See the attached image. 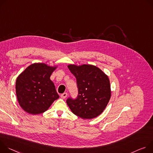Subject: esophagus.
Masks as SVG:
<instances>
[{
  "mask_svg": "<svg viewBox=\"0 0 153 153\" xmlns=\"http://www.w3.org/2000/svg\"><path fill=\"white\" fill-rule=\"evenodd\" d=\"M67 93H63L61 95V98H62V99L65 98L67 97Z\"/></svg>",
  "mask_w": 153,
  "mask_h": 153,
  "instance_id": "esophagus-1",
  "label": "esophagus"
}]
</instances>
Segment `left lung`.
Returning <instances> with one entry per match:
<instances>
[{
	"label": "left lung",
	"instance_id": "1",
	"mask_svg": "<svg viewBox=\"0 0 153 153\" xmlns=\"http://www.w3.org/2000/svg\"><path fill=\"white\" fill-rule=\"evenodd\" d=\"M76 79L78 95L69 98L67 104L72 112L83 119H92L103 112L111 95L108 76L98 67L90 64L68 65Z\"/></svg>",
	"mask_w": 153,
	"mask_h": 153
}]
</instances>
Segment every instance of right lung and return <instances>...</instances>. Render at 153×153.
Instances as JSON below:
<instances>
[{"label": "right lung", "mask_w": 153, "mask_h": 153, "mask_svg": "<svg viewBox=\"0 0 153 153\" xmlns=\"http://www.w3.org/2000/svg\"><path fill=\"white\" fill-rule=\"evenodd\" d=\"M56 69V66L34 63L17 78V98L25 112L33 115L43 113L59 97L54 83L50 78Z\"/></svg>", "instance_id": "1"}]
</instances>
